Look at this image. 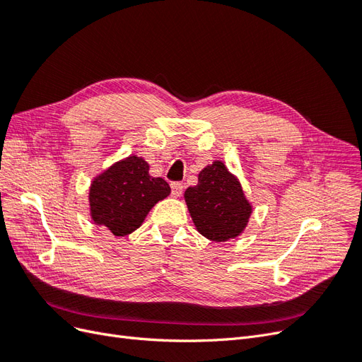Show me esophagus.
<instances>
[{"instance_id":"34e87169","label":"esophagus","mask_w":362,"mask_h":362,"mask_svg":"<svg viewBox=\"0 0 362 362\" xmlns=\"http://www.w3.org/2000/svg\"><path fill=\"white\" fill-rule=\"evenodd\" d=\"M170 189H172V196L173 198H180V196L182 194V184L181 182H172L170 184Z\"/></svg>"}]
</instances>
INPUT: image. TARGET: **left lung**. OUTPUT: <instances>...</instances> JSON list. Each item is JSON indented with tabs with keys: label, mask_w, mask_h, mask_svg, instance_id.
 Masks as SVG:
<instances>
[{
	"label": "left lung",
	"mask_w": 362,
	"mask_h": 362,
	"mask_svg": "<svg viewBox=\"0 0 362 362\" xmlns=\"http://www.w3.org/2000/svg\"><path fill=\"white\" fill-rule=\"evenodd\" d=\"M198 233L211 242H228L245 231L252 205L242 184L222 161H213L198 175V184L184 192Z\"/></svg>",
	"instance_id": "8db88e82"
}]
</instances>
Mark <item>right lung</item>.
I'll use <instances>...</instances> for the list:
<instances>
[{"instance_id": "obj_1", "label": "right lung", "mask_w": 362, "mask_h": 362, "mask_svg": "<svg viewBox=\"0 0 362 362\" xmlns=\"http://www.w3.org/2000/svg\"><path fill=\"white\" fill-rule=\"evenodd\" d=\"M170 194L169 184L149 175L145 158L129 156L96 175L89 189L90 217L116 237L134 233L151 208Z\"/></svg>"}]
</instances>
